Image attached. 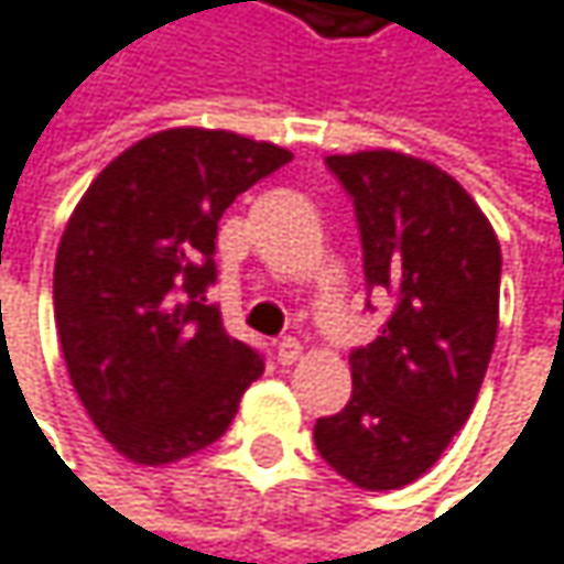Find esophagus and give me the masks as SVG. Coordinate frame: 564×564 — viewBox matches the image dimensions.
Segmentation results:
<instances>
[{
	"instance_id": "1",
	"label": "esophagus",
	"mask_w": 564,
	"mask_h": 564,
	"mask_svg": "<svg viewBox=\"0 0 564 564\" xmlns=\"http://www.w3.org/2000/svg\"><path fill=\"white\" fill-rule=\"evenodd\" d=\"M300 355H303V345H300L296 338H281V341H278V361H281V365H293Z\"/></svg>"
}]
</instances>
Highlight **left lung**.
Masks as SVG:
<instances>
[{
	"mask_svg": "<svg viewBox=\"0 0 564 564\" xmlns=\"http://www.w3.org/2000/svg\"><path fill=\"white\" fill-rule=\"evenodd\" d=\"M351 196L361 268L390 313L351 348V400L313 438L341 478L393 490L426 475L465 426L497 338L500 245L475 199L438 167L397 151L333 154Z\"/></svg>",
	"mask_w": 564,
	"mask_h": 564,
	"instance_id": "8db88e82",
	"label": "left lung"
}]
</instances>
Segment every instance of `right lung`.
Segmentation results:
<instances>
[{
  "mask_svg": "<svg viewBox=\"0 0 564 564\" xmlns=\"http://www.w3.org/2000/svg\"><path fill=\"white\" fill-rule=\"evenodd\" d=\"M293 154L231 131H158L74 209L54 261V319L89 420L122 455L167 465L229 430L264 355L206 303L219 219Z\"/></svg>",
  "mask_w": 564,
  "mask_h": 564,
  "instance_id": "right-lung-1",
  "label": "right lung"
}]
</instances>
